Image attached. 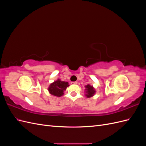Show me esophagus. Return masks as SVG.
I'll use <instances>...</instances> for the list:
<instances>
[{"label":"esophagus","instance_id":"obj_1","mask_svg":"<svg viewBox=\"0 0 146 146\" xmlns=\"http://www.w3.org/2000/svg\"><path fill=\"white\" fill-rule=\"evenodd\" d=\"M71 83L72 84V85H77V82H71Z\"/></svg>","mask_w":146,"mask_h":146}]
</instances>
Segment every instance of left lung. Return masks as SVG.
I'll use <instances>...</instances> for the list:
<instances>
[{
  "label": "left lung",
  "instance_id": "1",
  "mask_svg": "<svg viewBox=\"0 0 146 146\" xmlns=\"http://www.w3.org/2000/svg\"><path fill=\"white\" fill-rule=\"evenodd\" d=\"M85 92H86V94L85 96H86V98H90L91 97H92L96 92L95 89L93 88L92 86H91L90 85H87L85 86Z\"/></svg>",
  "mask_w": 146,
  "mask_h": 146
}]
</instances>
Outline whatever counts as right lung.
I'll list each match as a JSON object with an SVG mask.
<instances>
[{"instance_id": "right-lung-1", "label": "right lung", "mask_w": 146, "mask_h": 146, "mask_svg": "<svg viewBox=\"0 0 146 146\" xmlns=\"http://www.w3.org/2000/svg\"><path fill=\"white\" fill-rule=\"evenodd\" d=\"M69 86V83L61 81L60 79L51 83L48 88L49 93L54 96L61 97L64 94V91Z\"/></svg>"}]
</instances>
